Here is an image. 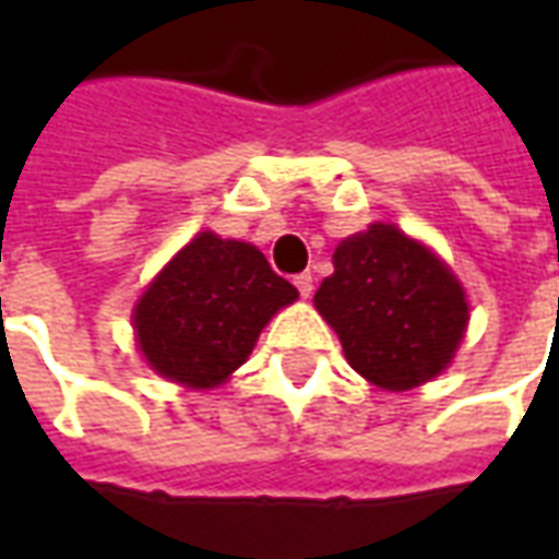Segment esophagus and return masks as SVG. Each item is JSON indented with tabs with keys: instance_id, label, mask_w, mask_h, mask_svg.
<instances>
[{
	"instance_id": "34e87169",
	"label": "esophagus",
	"mask_w": 559,
	"mask_h": 559,
	"mask_svg": "<svg viewBox=\"0 0 559 559\" xmlns=\"http://www.w3.org/2000/svg\"><path fill=\"white\" fill-rule=\"evenodd\" d=\"M293 284H296V290H299V296H302V299H308V296L314 293V278H311V272L296 275V278H293Z\"/></svg>"
}]
</instances>
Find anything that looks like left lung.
Listing matches in <instances>:
<instances>
[{
	"label": "left lung",
	"mask_w": 559,
	"mask_h": 559,
	"mask_svg": "<svg viewBox=\"0 0 559 559\" xmlns=\"http://www.w3.org/2000/svg\"><path fill=\"white\" fill-rule=\"evenodd\" d=\"M332 263L314 305L338 332L347 362L392 392L440 374L467 326L455 275L392 224L344 239Z\"/></svg>",
	"instance_id": "8db88e82"
}]
</instances>
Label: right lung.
Segmentation results:
<instances>
[{"instance_id":"1","label":"right lung","mask_w":559,"mask_h":559,"mask_svg":"<svg viewBox=\"0 0 559 559\" xmlns=\"http://www.w3.org/2000/svg\"><path fill=\"white\" fill-rule=\"evenodd\" d=\"M299 293L254 245L200 233L134 308L140 350L185 386H218L248 359L260 329Z\"/></svg>"}]
</instances>
